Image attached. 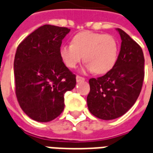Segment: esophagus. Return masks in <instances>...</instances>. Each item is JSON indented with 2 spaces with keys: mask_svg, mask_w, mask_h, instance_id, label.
Returning <instances> with one entry per match:
<instances>
[{
  "mask_svg": "<svg viewBox=\"0 0 153 153\" xmlns=\"http://www.w3.org/2000/svg\"><path fill=\"white\" fill-rule=\"evenodd\" d=\"M85 80L84 78H82L81 76H79V75H77L76 76V81L77 82H83Z\"/></svg>",
  "mask_w": 153,
  "mask_h": 153,
  "instance_id": "34e87169",
  "label": "esophagus"
}]
</instances>
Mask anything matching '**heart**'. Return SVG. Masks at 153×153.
I'll use <instances>...</instances> for the list:
<instances>
[{
	"label": "heart",
	"mask_w": 153,
	"mask_h": 153,
	"mask_svg": "<svg viewBox=\"0 0 153 153\" xmlns=\"http://www.w3.org/2000/svg\"><path fill=\"white\" fill-rule=\"evenodd\" d=\"M119 53V44L113 36L91 31L77 33L72 38V45H64L59 54L68 68H74L84 57L87 62L85 69L104 74L114 67Z\"/></svg>",
	"instance_id": "obj_1"
}]
</instances>
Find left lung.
Here are the masks:
<instances>
[{
	"instance_id": "1",
	"label": "left lung",
	"mask_w": 153,
	"mask_h": 153,
	"mask_svg": "<svg viewBox=\"0 0 153 153\" xmlns=\"http://www.w3.org/2000/svg\"><path fill=\"white\" fill-rule=\"evenodd\" d=\"M116 30L122 41L116 63L103 76L90 79L87 98L90 112L104 120L120 117L133 106L144 77L141 47L123 30Z\"/></svg>"
}]
</instances>
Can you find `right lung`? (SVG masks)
Listing matches in <instances>:
<instances>
[{"label":"right lung","instance_id":"obj_1","mask_svg":"<svg viewBox=\"0 0 153 153\" xmlns=\"http://www.w3.org/2000/svg\"><path fill=\"white\" fill-rule=\"evenodd\" d=\"M71 31L44 25L20 43L15 54V88L20 107L38 122H50L65 107L64 95L76 85L75 75L61 59L62 41Z\"/></svg>","mask_w":153,"mask_h":153}]
</instances>
